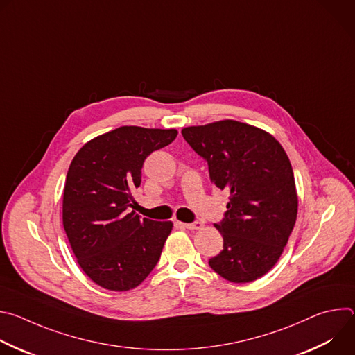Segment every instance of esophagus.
I'll use <instances>...</instances> for the list:
<instances>
[{
    "label": "esophagus",
    "mask_w": 355,
    "mask_h": 355,
    "mask_svg": "<svg viewBox=\"0 0 355 355\" xmlns=\"http://www.w3.org/2000/svg\"><path fill=\"white\" fill-rule=\"evenodd\" d=\"M180 226H182L184 229H188V230H199V229H202L204 227V223H200V222H193V223H178Z\"/></svg>",
    "instance_id": "1"
}]
</instances>
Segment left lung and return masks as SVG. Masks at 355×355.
Returning a JSON list of instances; mask_svg holds the SVG:
<instances>
[{
    "label": "left lung",
    "instance_id": "1",
    "mask_svg": "<svg viewBox=\"0 0 355 355\" xmlns=\"http://www.w3.org/2000/svg\"><path fill=\"white\" fill-rule=\"evenodd\" d=\"M208 162L211 181L229 192L227 211L215 227L223 250L211 268L234 284L256 281L279 260L296 222L297 193L291 162L268 132L225 119L181 130Z\"/></svg>",
    "mask_w": 355,
    "mask_h": 355
}]
</instances>
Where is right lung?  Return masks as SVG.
Returning <instances> with one entry per match:
<instances>
[{
  "label": "right lung",
  "instance_id": "add662e5",
  "mask_svg": "<svg viewBox=\"0 0 355 355\" xmlns=\"http://www.w3.org/2000/svg\"><path fill=\"white\" fill-rule=\"evenodd\" d=\"M177 135L121 126L87 141L74 156L63 192V226L78 266L96 285L133 289L159 263L173 222L127 212L146 157Z\"/></svg>",
  "mask_w": 355,
  "mask_h": 355
}]
</instances>
